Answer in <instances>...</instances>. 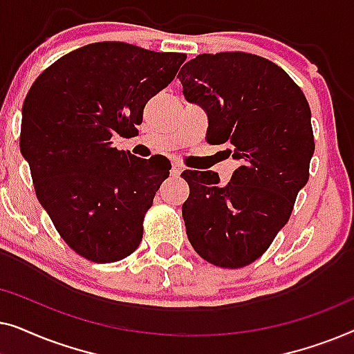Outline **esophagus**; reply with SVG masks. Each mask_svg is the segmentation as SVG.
I'll return each mask as SVG.
<instances>
[{
	"mask_svg": "<svg viewBox=\"0 0 354 354\" xmlns=\"http://www.w3.org/2000/svg\"><path fill=\"white\" fill-rule=\"evenodd\" d=\"M182 171H183V167H182V164H180V162H174V164H172L171 174H172L174 177H178V176H180Z\"/></svg>",
	"mask_w": 354,
	"mask_h": 354,
	"instance_id": "obj_1",
	"label": "esophagus"
}]
</instances>
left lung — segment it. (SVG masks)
Returning a JSON list of instances; mask_svg holds the SVG:
<instances>
[{
  "instance_id": "left-lung-1",
  "label": "left lung",
  "mask_w": 354,
  "mask_h": 354,
  "mask_svg": "<svg viewBox=\"0 0 354 354\" xmlns=\"http://www.w3.org/2000/svg\"><path fill=\"white\" fill-rule=\"evenodd\" d=\"M177 77L188 103L205 109L207 143L240 162L227 185L217 172H182L187 236L207 263L243 268L269 248L308 183L311 109L282 67L248 53L200 55Z\"/></svg>"
}]
</instances>
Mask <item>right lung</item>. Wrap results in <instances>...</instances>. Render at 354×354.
Instances as JSON below:
<instances>
[{
    "mask_svg": "<svg viewBox=\"0 0 354 354\" xmlns=\"http://www.w3.org/2000/svg\"><path fill=\"white\" fill-rule=\"evenodd\" d=\"M187 59L120 41L82 46L41 72L22 106L21 153L40 205L62 240L95 263L138 248L143 217L169 177L164 156L119 151L138 135L148 100Z\"/></svg>",
    "mask_w": 354,
    "mask_h": 354,
    "instance_id": "right-lung-1",
    "label": "right lung"
}]
</instances>
